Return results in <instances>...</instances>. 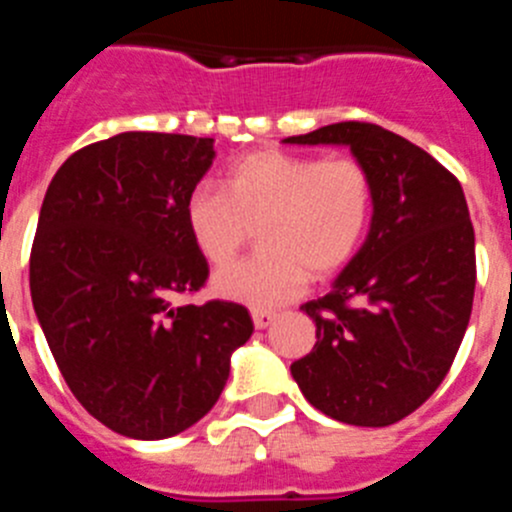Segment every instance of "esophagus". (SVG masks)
<instances>
[{"mask_svg": "<svg viewBox=\"0 0 512 512\" xmlns=\"http://www.w3.org/2000/svg\"><path fill=\"white\" fill-rule=\"evenodd\" d=\"M251 318H253V325H256V328L264 330V328H269V325L274 323V320H277V315H274V312L253 310V312H251Z\"/></svg>", "mask_w": 512, "mask_h": 512, "instance_id": "esophagus-1", "label": "esophagus"}]
</instances>
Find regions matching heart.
Here are the masks:
<instances>
[{
	"instance_id": "b5f03b06",
	"label": "heart",
	"mask_w": 512,
	"mask_h": 512,
	"mask_svg": "<svg viewBox=\"0 0 512 512\" xmlns=\"http://www.w3.org/2000/svg\"><path fill=\"white\" fill-rule=\"evenodd\" d=\"M374 200V179L359 158L261 148L228 166L223 192L194 189L184 202V223L212 266L233 261L259 230L264 253L217 271L212 292L274 310L300 295L310 271L325 279L354 261L372 228Z\"/></svg>"
}]
</instances>
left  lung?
<instances>
[{
    "label": "left lung",
    "mask_w": 512,
    "mask_h": 512,
    "mask_svg": "<svg viewBox=\"0 0 512 512\" xmlns=\"http://www.w3.org/2000/svg\"><path fill=\"white\" fill-rule=\"evenodd\" d=\"M284 143L348 146L377 192L361 251L328 295L302 305L318 341L292 377L333 420L392 425L436 392L472 315L477 261L461 184L431 153L372 122H336Z\"/></svg>",
    "instance_id": "left-lung-1"
}]
</instances>
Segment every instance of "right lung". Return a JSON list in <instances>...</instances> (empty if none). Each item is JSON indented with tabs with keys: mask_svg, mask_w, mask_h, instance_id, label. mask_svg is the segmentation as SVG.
<instances>
[{
	"mask_svg": "<svg viewBox=\"0 0 512 512\" xmlns=\"http://www.w3.org/2000/svg\"><path fill=\"white\" fill-rule=\"evenodd\" d=\"M215 140L120 133L81 148L48 184L30 295L76 400L120 436L158 441L205 418L230 356L251 338L243 305H174L207 282L184 202Z\"/></svg>",
	"mask_w": 512,
	"mask_h": 512,
	"instance_id": "right-lung-1",
	"label": "right lung"
}]
</instances>
